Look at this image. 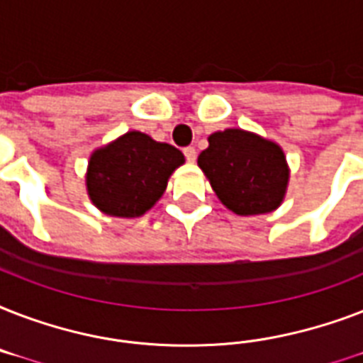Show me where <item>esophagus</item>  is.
I'll list each match as a JSON object with an SVG mask.
<instances>
[{"mask_svg": "<svg viewBox=\"0 0 363 363\" xmlns=\"http://www.w3.org/2000/svg\"><path fill=\"white\" fill-rule=\"evenodd\" d=\"M182 152H184V156H186L188 162H196V156H198V152H196V148H194V147H186V148H184V150H182Z\"/></svg>", "mask_w": 363, "mask_h": 363, "instance_id": "34e87169", "label": "esophagus"}]
</instances>
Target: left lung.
<instances>
[{"instance_id":"left-lung-1","label":"left lung","mask_w":363,"mask_h":363,"mask_svg":"<svg viewBox=\"0 0 363 363\" xmlns=\"http://www.w3.org/2000/svg\"><path fill=\"white\" fill-rule=\"evenodd\" d=\"M198 165L218 199L235 215L271 213L286 194V156L277 143L252 131L230 128L209 135Z\"/></svg>"}]
</instances>
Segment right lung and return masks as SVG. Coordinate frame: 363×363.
Instances as JSON below:
<instances>
[{
	"instance_id": "add662e5",
	"label": "right lung",
	"mask_w": 363,
	"mask_h": 363,
	"mask_svg": "<svg viewBox=\"0 0 363 363\" xmlns=\"http://www.w3.org/2000/svg\"><path fill=\"white\" fill-rule=\"evenodd\" d=\"M184 164L179 148L128 131L94 150L88 162L86 190L101 213L121 218L145 215L165 192L171 173Z\"/></svg>"
}]
</instances>
